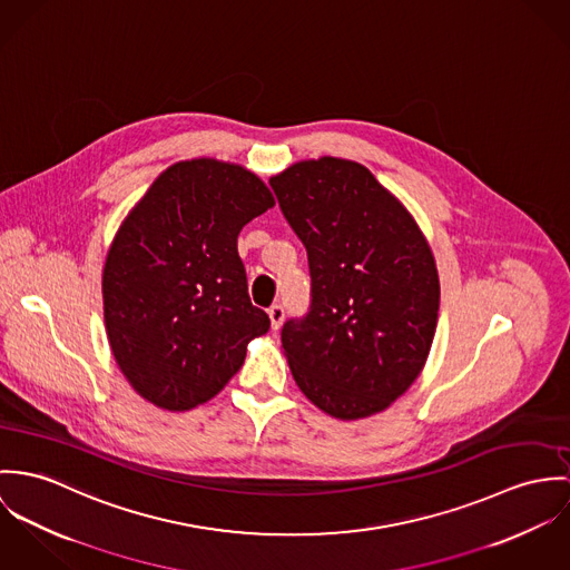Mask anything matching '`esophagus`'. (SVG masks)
<instances>
[{
  "instance_id": "obj_1",
  "label": "esophagus",
  "mask_w": 570,
  "mask_h": 570,
  "mask_svg": "<svg viewBox=\"0 0 570 570\" xmlns=\"http://www.w3.org/2000/svg\"><path fill=\"white\" fill-rule=\"evenodd\" d=\"M268 316H271L273 330H277V327L282 325V321H284V306H282V304H273V306L268 308Z\"/></svg>"
}]
</instances>
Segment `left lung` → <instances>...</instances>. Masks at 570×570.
<instances>
[{
	"label": "left lung",
	"instance_id": "obj_1",
	"mask_svg": "<svg viewBox=\"0 0 570 570\" xmlns=\"http://www.w3.org/2000/svg\"><path fill=\"white\" fill-rule=\"evenodd\" d=\"M268 184L311 268V308L282 327L293 379L332 417L380 413L420 376L433 345L440 277L431 247L356 161H299Z\"/></svg>",
	"mask_w": 570,
	"mask_h": 570
}]
</instances>
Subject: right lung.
Returning <instances> with one entry per match:
<instances>
[{
    "mask_svg": "<svg viewBox=\"0 0 570 570\" xmlns=\"http://www.w3.org/2000/svg\"><path fill=\"white\" fill-rule=\"evenodd\" d=\"M273 205L243 166L191 159L164 170L118 229L102 271L107 336L130 386L155 406L207 402L268 332L238 234Z\"/></svg>",
    "mask_w": 570,
    "mask_h": 570,
    "instance_id": "add662e5",
    "label": "right lung"
}]
</instances>
